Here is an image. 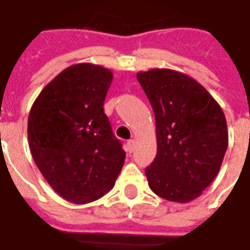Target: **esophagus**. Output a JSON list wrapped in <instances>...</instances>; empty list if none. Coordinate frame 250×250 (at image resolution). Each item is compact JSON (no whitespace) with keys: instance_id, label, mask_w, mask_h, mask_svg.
Masks as SVG:
<instances>
[{"instance_id":"34e87169","label":"esophagus","mask_w":250,"mask_h":250,"mask_svg":"<svg viewBox=\"0 0 250 250\" xmlns=\"http://www.w3.org/2000/svg\"><path fill=\"white\" fill-rule=\"evenodd\" d=\"M125 147H126V151L127 152H133V151H134V147H135L134 139H130V141H127L126 145H125Z\"/></svg>"}]
</instances>
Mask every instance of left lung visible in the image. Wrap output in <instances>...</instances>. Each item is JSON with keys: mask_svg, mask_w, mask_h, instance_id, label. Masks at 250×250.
<instances>
[{"mask_svg": "<svg viewBox=\"0 0 250 250\" xmlns=\"http://www.w3.org/2000/svg\"><path fill=\"white\" fill-rule=\"evenodd\" d=\"M137 79L155 115L158 151L145 171L148 187L172 202L193 201L223 162L228 146L223 111L204 86L179 71L152 69Z\"/></svg>", "mask_w": 250, "mask_h": 250, "instance_id": "8db88e82", "label": "left lung"}]
</instances>
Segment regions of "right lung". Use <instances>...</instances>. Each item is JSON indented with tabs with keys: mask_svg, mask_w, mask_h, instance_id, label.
<instances>
[{
	"mask_svg": "<svg viewBox=\"0 0 250 250\" xmlns=\"http://www.w3.org/2000/svg\"><path fill=\"white\" fill-rule=\"evenodd\" d=\"M113 74L77 63L52 79L28 116V145L39 171L62 198L88 204L111 190L125 162L104 113Z\"/></svg>",
	"mask_w": 250,
	"mask_h": 250,
	"instance_id": "add662e5",
	"label": "right lung"
}]
</instances>
